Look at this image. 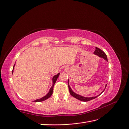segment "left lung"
<instances>
[{
  "label": "left lung",
  "instance_id": "left-lung-1",
  "mask_svg": "<svg viewBox=\"0 0 129 129\" xmlns=\"http://www.w3.org/2000/svg\"><path fill=\"white\" fill-rule=\"evenodd\" d=\"M94 54L95 55H98V56H100V57L101 58H103L104 60H106L108 61V59H107V55L106 54V53H104L103 50H102L101 49H100V48H98L97 47H95V50L94 52ZM69 80H68V87H69V92H70V94L72 95V96H73L74 97H75V98L77 99V100H79L80 101H83V102H87V101H91V100H93V99L97 98V97H98L99 95H100V94H101L102 93L104 92V91H103L102 92H101V93L100 94H99L98 95H97V96L95 97H83V96H82V95H80L79 94H77L76 93H75L74 92H73V91L72 90L71 88H70V87L69 86ZM107 85H106V87H105V88H106V86H107Z\"/></svg>",
  "mask_w": 129,
  "mask_h": 129
}]
</instances>
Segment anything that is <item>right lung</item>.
I'll return each mask as SVG.
<instances>
[{
    "mask_svg": "<svg viewBox=\"0 0 129 129\" xmlns=\"http://www.w3.org/2000/svg\"><path fill=\"white\" fill-rule=\"evenodd\" d=\"M15 65V64L14 65L13 69V71H14V69ZM59 75H60V73H58L57 75H56L53 76V79H52V81H53V85H52V86L50 87V89H49V92L48 93H47L46 95H45V96H44V97H42L41 98L37 99V100L34 101V102H42V101H45V100H47L48 98H49L51 96V95H52V94H53L54 85L56 80H57V79L58 78Z\"/></svg>",
    "mask_w": 129,
    "mask_h": 129,
    "instance_id": "add662e5",
    "label": "right lung"
}]
</instances>
